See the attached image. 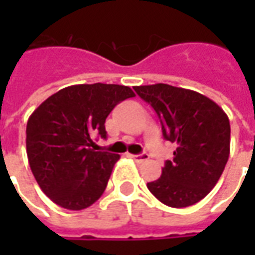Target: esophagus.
Wrapping results in <instances>:
<instances>
[{"instance_id": "1", "label": "esophagus", "mask_w": 255, "mask_h": 255, "mask_svg": "<svg viewBox=\"0 0 255 255\" xmlns=\"http://www.w3.org/2000/svg\"><path fill=\"white\" fill-rule=\"evenodd\" d=\"M130 157H132L134 162H137V163L144 162V160H147V159H149V156H147L146 153H142V154H130Z\"/></svg>"}]
</instances>
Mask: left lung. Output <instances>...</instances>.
<instances>
[{
  "instance_id": "8db88e82",
  "label": "left lung",
  "mask_w": 255,
  "mask_h": 255,
  "mask_svg": "<svg viewBox=\"0 0 255 255\" xmlns=\"http://www.w3.org/2000/svg\"><path fill=\"white\" fill-rule=\"evenodd\" d=\"M157 113L163 137L177 147L162 176L147 183L169 207H187L204 199L220 179L230 154V122L207 96L167 84L134 86Z\"/></svg>"
}]
</instances>
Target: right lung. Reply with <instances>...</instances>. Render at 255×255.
Here are the masks:
<instances>
[{"label":"right lung","instance_id":"obj_1","mask_svg":"<svg viewBox=\"0 0 255 255\" xmlns=\"http://www.w3.org/2000/svg\"><path fill=\"white\" fill-rule=\"evenodd\" d=\"M133 96L123 85H74L49 96L29 116V167L55 204L82 210L102 196L119 154L96 152L93 137H106L108 115Z\"/></svg>","mask_w":255,"mask_h":255}]
</instances>
